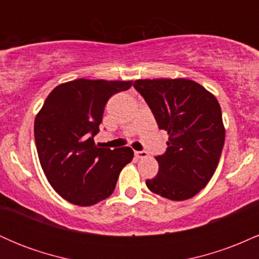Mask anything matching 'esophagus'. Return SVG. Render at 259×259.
Segmentation results:
<instances>
[{"label": "esophagus", "mask_w": 259, "mask_h": 259, "mask_svg": "<svg viewBox=\"0 0 259 259\" xmlns=\"http://www.w3.org/2000/svg\"><path fill=\"white\" fill-rule=\"evenodd\" d=\"M135 157L139 159H142V158H147L148 157V153L146 151H135Z\"/></svg>", "instance_id": "1"}]
</instances>
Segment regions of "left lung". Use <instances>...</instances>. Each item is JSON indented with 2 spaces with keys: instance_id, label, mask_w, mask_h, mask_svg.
<instances>
[{
  "instance_id": "1",
  "label": "left lung",
  "mask_w": 259,
  "mask_h": 259,
  "mask_svg": "<svg viewBox=\"0 0 259 259\" xmlns=\"http://www.w3.org/2000/svg\"><path fill=\"white\" fill-rule=\"evenodd\" d=\"M134 86L159 129L169 135L167 152L156 157L158 174L146 180L148 190L171 201L194 197L214 174L224 146L225 127L218 100L185 78L139 79Z\"/></svg>"
}]
</instances>
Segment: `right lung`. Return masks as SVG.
Wrapping results in <instances>:
<instances>
[{
    "mask_svg": "<svg viewBox=\"0 0 259 259\" xmlns=\"http://www.w3.org/2000/svg\"><path fill=\"white\" fill-rule=\"evenodd\" d=\"M133 81L76 79L50 92L34 123L36 150L55 191L76 206H94L114 191L120 170L132 162L130 147L95 145L103 111L112 95Z\"/></svg>",
    "mask_w": 259,
    "mask_h": 259,
    "instance_id": "add662e5",
    "label": "right lung"
}]
</instances>
